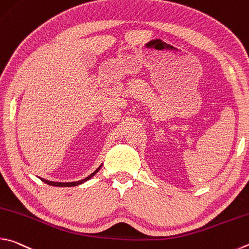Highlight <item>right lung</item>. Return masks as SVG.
Here are the masks:
<instances>
[{
	"mask_svg": "<svg viewBox=\"0 0 249 249\" xmlns=\"http://www.w3.org/2000/svg\"><path fill=\"white\" fill-rule=\"evenodd\" d=\"M102 165H103V163H101V165L99 166V168H98L96 171H94L93 173H91V174H90L89 176H87V178H84V179L78 180V182H67V183H62V182H52V180L44 179V178H39L41 179L42 182L46 183V184H48V185H51V186H56V187H71V186H77V185L83 184V183H85V182H87V180H89L90 178H92L93 176L98 173L99 170L101 169V166H102Z\"/></svg>",
	"mask_w": 249,
	"mask_h": 249,
	"instance_id": "right-lung-1",
	"label": "right lung"
}]
</instances>
